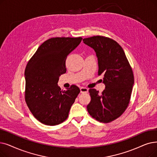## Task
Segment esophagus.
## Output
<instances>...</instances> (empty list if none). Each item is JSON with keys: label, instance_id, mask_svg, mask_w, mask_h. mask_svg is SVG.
<instances>
[{"label": "esophagus", "instance_id": "obj_1", "mask_svg": "<svg viewBox=\"0 0 157 157\" xmlns=\"http://www.w3.org/2000/svg\"><path fill=\"white\" fill-rule=\"evenodd\" d=\"M80 91L81 93H87L88 92V89L86 87H81Z\"/></svg>", "mask_w": 157, "mask_h": 157}]
</instances>
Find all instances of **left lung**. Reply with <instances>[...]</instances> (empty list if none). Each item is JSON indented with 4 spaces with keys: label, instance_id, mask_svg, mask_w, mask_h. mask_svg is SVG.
Segmentation results:
<instances>
[{
    "label": "left lung",
    "instance_id": "left-lung-1",
    "mask_svg": "<svg viewBox=\"0 0 157 157\" xmlns=\"http://www.w3.org/2000/svg\"><path fill=\"white\" fill-rule=\"evenodd\" d=\"M83 40L96 52L98 76L103 75L105 85V89L101 94L95 88L88 90L91 101L87 110L95 120L108 123L119 117L129 103L134 84L132 68L116 41L103 36Z\"/></svg>",
    "mask_w": 157,
    "mask_h": 157
}]
</instances>
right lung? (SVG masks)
Returning <instances> with one entry per match:
<instances>
[{
    "label": "right lung",
    "mask_w": 157,
    "mask_h": 157,
    "mask_svg": "<svg viewBox=\"0 0 157 157\" xmlns=\"http://www.w3.org/2000/svg\"><path fill=\"white\" fill-rule=\"evenodd\" d=\"M81 37L51 38L41 45L25 70V101L29 110L42 124L54 126L65 121L80 92L76 85L67 90L58 86L66 72L67 56L79 45Z\"/></svg>",
    "instance_id": "1"
}]
</instances>
